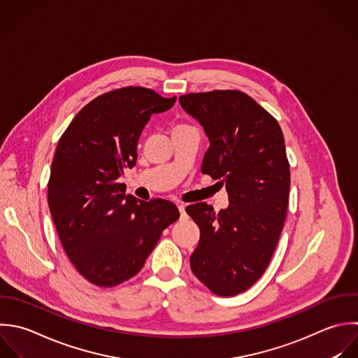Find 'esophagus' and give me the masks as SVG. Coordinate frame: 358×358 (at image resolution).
<instances>
[{"label":"esophagus","instance_id":"34e87169","mask_svg":"<svg viewBox=\"0 0 358 358\" xmlns=\"http://www.w3.org/2000/svg\"><path fill=\"white\" fill-rule=\"evenodd\" d=\"M178 210L181 213V217H185V206L182 203H178Z\"/></svg>","mask_w":358,"mask_h":358}]
</instances>
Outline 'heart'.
Segmentation results:
<instances>
[{
  "label": "heart",
  "instance_id": "b5f03b06",
  "mask_svg": "<svg viewBox=\"0 0 358 358\" xmlns=\"http://www.w3.org/2000/svg\"><path fill=\"white\" fill-rule=\"evenodd\" d=\"M187 125H188V124H178L177 127H187Z\"/></svg>",
  "mask_w": 358,
  "mask_h": 358
}]
</instances>
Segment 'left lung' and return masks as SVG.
Listing matches in <instances>:
<instances>
[{
	"label": "left lung",
	"instance_id": "left-lung-1",
	"mask_svg": "<svg viewBox=\"0 0 358 358\" xmlns=\"http://www.w3.org/2000/svg\"><path fill=\"white\" fill-rule=\"evenodd\" d=\"M209 138L202 173L226 182L229 208L206 202L185 212L201 238L191 255L194 275L216 296L248 290L266 271L282 234L290 194V164L278 120L241 90L180 96Z\"/></svg>",
	"mask_w": 358,
	"mask_h": 358
}]
</instances>
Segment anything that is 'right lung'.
Returning <instances> with one entry per match:
<instances>
[{
  "instance_id": "1",
  "label": "right lung",
  "mask_w": 358,
  "mask_h": 358,
  "mask_svg": "<svg viewBox=\"0 0 358 358\" xmlns=\"http://www.w3.org/2000/svg\"><path fill=\"white\" fill-rule=\"evenodd\" d=\"M176 99L143 86L106 92L80 108L58 141L48 208L65 254L94 286L114 287L135 276L163 230L180 217L173 202L139 201L118 181L136 163L150 115Z\"/></svg>"
}]
</instances>
